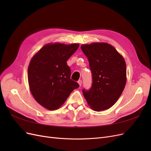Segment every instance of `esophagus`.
Segmentation results:
<instances>
[{
    "instance_id": "34e87169",
    "label": "esophagus",
    "mask_w": 151,
    "mask_h": 151,
    "mask_svg": "<svg viewBox=\"0 0 151 151\" xmlns=\"http://www.w3.org/2000/svg\"><path fill=\"white\" fill-rule=\"evenodd\" d=\"M77 83H79V84L80 86H81V85H82V81H81V80H79L78 81H77Z\"/></svg>"
}]
</instances>
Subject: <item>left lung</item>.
<instances>
[{"label":"left lung","mask_w":151,"mask_h":151,"mask_svg":"<svg viewBox=\"0 0 151 151\" xmlns=\"http://www.w3.org/2000/svg\"><path fill=\"white\" fill-rule=\"evenodd\" d=\"M81 49L88 59L92 75V86L89 90L83 89V95L94 110H105L117 101L125 88V60L106 43L83 45Z\"/></svg>","instance_id":"1"}]
</instances>
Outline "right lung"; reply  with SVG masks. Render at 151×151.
Returning a JSON list of instances; mask_svg holds the SVG:
<instances>
[{
  "instance_id": "add662e5",
  "label": "right lung",
  "mask_w": 151,
  "mask_h": 151,
  "mask_svg": "<svg viewBox=\"0 0 151 151\" xmlns=\"http://www.w3.org/2000/svg\"><path fill=\"white\" fill-rule=\"evenodd\" d=\"M79 47L78 44H48L32 58L28 71L29 88L36 101L44 108H59L79 87L70 79V68L67 63Z\"/></svg>"
}]
</instances>
